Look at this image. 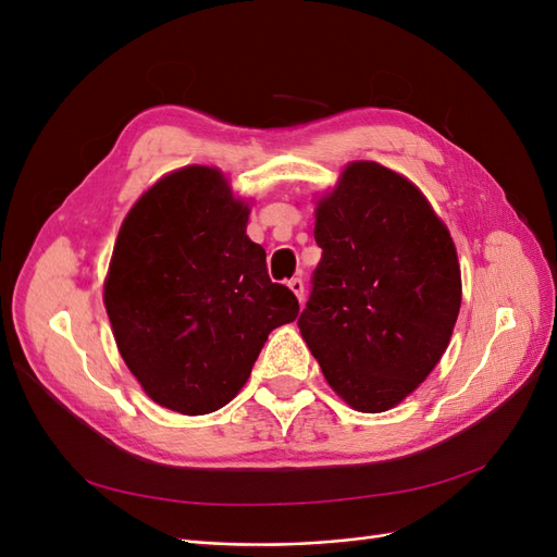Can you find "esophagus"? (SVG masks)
I'll use <instances>...</instances> for the list:
<instances>
[{
    "label": "esophagus",
    "mask_w": 557,
    "mask_h": 557,
    "mask_svg": "<svg viewBox=\"0 0 557 557\" xmlns=\"http://www.w3.org/2000/svg\"><path fill=\"white\" fill-rule=\"evenodd\" d=\"M288 288L297 295V299H299V301L305 299V281H301L299 276H295V278H290V281H288Z\"/></svg>",
    "instance_id": "obj_1"
}]
</instances>
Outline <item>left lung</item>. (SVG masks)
<instances>
[{
	"label": "left lung",
	"instance_id": "8db88e82",
	"mask_svg": "<svg viewBox=\"0 0 557 557\" xmlns=\"http://www.w3.org/2000/svg\"><path fill=\"white\" fill-rule=\"evenodd\" d=\"M323 248L299 332L352 409L395 407L442 360L458 320L460 264L446 225L413 183L348 164L315 209Z\"/></svg>",
	"mask_w": 557,
	"mask_h": 557
}]
</instances>
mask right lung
I'll return each mask as SVG.
<instances>
[{
  "instance_id": "right-lung-1",
  "label": "right lung",
  "mask_w": 557,
  "mask_h": 557,
  "mask_svg": "<svg viewBox=\"0 0 557 557\" xmlns=\"http://www.w3.org/2000/svg\"><path fill=\"white\" fill-rule=\"evenodd\" d=\"M248 207L211 166L160 178L115 239L104 305L117 350L162 407L205 416L250 376L267 336L299 301L272 283L246 234Z\"/></svg>"
}]
</instances>
